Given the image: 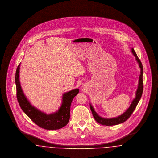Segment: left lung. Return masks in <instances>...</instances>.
<instances>
[{"instance_id":"obj_1","label":"left lung","mask_w":158,"mask_h":158,"mask_svg":"<svg viewBox=\"0 0 158 158\" xmlns=\"http://www.w3.org/2000/svg\"><path fill=\"white\" fill-rule=\"evenodd\" d=\"M131 51H132V53H133L134 56H135V59L137 61V62L139 63V67L140 68V70H141L140 75L139 76V86H138L136 94H135V98L134 99L131 104L130 105V106L128 108L127 110L125 113L123 114L120 116H119L117 118H110L109 119V118H101L95 111L92 106L90 105V110H91L92 113L93 114V116H94L95 120L99 124H101L104 125V126H113V125H117V124H120V123H122L127 120L128 119L130 118V117L132 113H133L134 110H135L137 105L138 104V103H139V101L141 98L143 90V66H142V62L140 61V60L137 57V54L135 53V51L134 50L133 48L131 49Z\"/></svg>"}]
</instances>
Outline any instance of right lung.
I'll return each mask as SVG.
<instances>
[{"instance_id":"right-lung-1","label":"right lung","mask_w":158,"mask_h":158,"mask_svg":"<svg viewBox=\"0 0 158 158\" xmlns=\"http://www.w3.org/2000/svg\"><path fill=\"white\" fill-rule=\"evenodd\" d=\"M19 66L20 64L16 69L15 83L16 98L23 111L38 126L46 130H55L66 126L70 119V110L72 101L79 93V89H76L65 93L63 96V103L59 111L52 114L47 115L32 106L25 97L19 79Z\"/></svg>"}]
</instances>
